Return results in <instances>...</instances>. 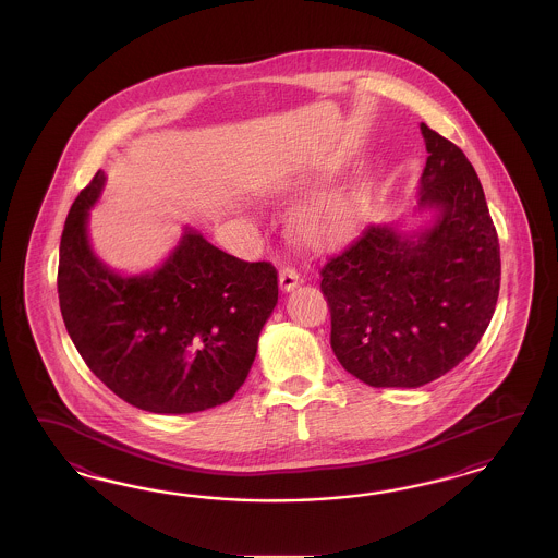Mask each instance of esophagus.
Wrapping results in <instances>:
<instances>
[{"label": "esophagus", "mask_w": 558, "mask_h": 558, "mask_svg": "<svg viewBox=\"0 0 558 558\" xmlns=\"http://www.w3.org/2000/svg\"><path fill=\"white\" fill-rule=\"evenodd\" d=\"M299 282H301V271L296 270V268L284 266V268L280 270V288H282L284 292H290Z\"/></svg>", "instance_id": "obj_1"}]
</instances>
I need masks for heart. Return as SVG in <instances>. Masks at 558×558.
<instances>
[{
	"instance_id": "heart-1",
	"label": "heart",
	"mask_w": 558,
	"mask_h": 558,
	"mask_svg": "<svg viewBox=\"0 0 558 558\" xmlns=\"http://www.w3.org/2000/svg\"><path fill=\"white\" fill-rule=\"evenodd\" d=\"M357 192H331L304 204L294 217V231L306 243H327L348 231L360 203Z\"/></svg>"
}]
</instances>
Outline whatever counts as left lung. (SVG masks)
Segmentation results:
<instances>
[{
	"label": "left lung",
	"mask_w": 558,
	"mask_h": 558,
	"mask_svg": "<svg viewBox=\"0 0 558 558\" xmlns=\"http://www.w3.org/2000/svg\"><path fill=\"white\" fill-rule=\"evenodd\" d=\"M422 133L420 204L439 208L438 222L417 235L368 225L322 268L333 354L376 389H415L457 368L499 296V239L478 175L452 141L427 124Z\"/></svg>",
	"instance_id": "left-lung-1"
}]
</instances>
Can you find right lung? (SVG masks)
Listing matches in <instances>:
<instances>
[{"instance_id":"1","label":"right lung","mask_w":558,"mask_h":558,"mask_svg":"<svg viewBox=\"0 0 558 558\" xmlns=\"http://www.w3.org/2000/svg\"><path fill=\"white\" fill-rule=\"evenodd\" d=\"M101 186L98 171L61 235L57 290L69 338L108 389L143 411L182 415L231 401L278 303V271L186 231L159 270L122 278L87 243Z\"/></svg>"}]
</instances>
